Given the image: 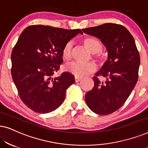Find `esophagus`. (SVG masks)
I'll use <instances>...</instances> for the list:
<instances>
[{
  "instance_id": "34e87169",
  "label": "esophagus",
  "mask_w": 148,
  "mask_h": 148,
  "mask_svg": "<svg viewBox=\"0 0 148 148\" xmlns=\"http://www.w3.org/2000/svg\"><path fill=\"white\" fill-rule=\"evenodd\" d=\"M75 82H79V81L82 80V78L77 77H75Z\"/></svg>"
}]
</instances>
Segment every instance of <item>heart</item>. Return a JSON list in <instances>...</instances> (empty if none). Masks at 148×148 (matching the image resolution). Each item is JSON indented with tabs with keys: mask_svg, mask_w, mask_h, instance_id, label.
Instances as JSON below:
<instances>
[{
	"mask_svg": "<svg viewBox=\"0 0 148 148\" xmlns=\"http://www.w3.org/2000/svg\"><path fill=\"white\" fill-rule=\"evenodd\" d=\"M82 42L86 48L94 54V57L97 59L101 60L102 58V54L101 51L102 50L103 46L101 42L96 38L93 37H85L82 40ZM62 57L64 60H70L72 58V43L69 42L65 44L62 50ZM65 69L70 73H71L77 77L88 75L92 73L96 70V66L93 62H71L67 64L65 66Z\"/></svg>",
	"mask_w": 148,
	"mask_h": 148,
	"instance_id": "b5f03b06",
	"label": "heart"
}]
</instances>
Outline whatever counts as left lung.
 <instances>
[{
    "label": "left lung",
    "instance_id": "left-lung-1",
    "mask_svg": "<svg viewBox=\"0 0 148 148\" xmlns=\"http://www.w3.org/2000/svg\"><path fill=\"white\" fill-rule=\"evenodd\" d=\"M101 40L108 50V60L93 77L94 86L86 95L93 112L107 115L124 104L138 79L140 57L134 38L124 26L104 23L83 29ZM105 79L104 82L99 79Z\"/></svg>",
    "mask_w": 148,
    "mask_h": 148
}]
</instances>
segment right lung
Wrapping results in <instances>:
<instances>
[{
    "label": "right lung",
    "mask_w": 148,
    "mask_h": 148,
    "mask_svg": "<svg viewBox=\"0 0 148 148\" xmlns=\"http://www.w3.org/2000/svg\"><path fill=\"white\" fill-rule=\"evenodd\" d=\"M81 29L34 25L22 32L11 53V75L23 102L34 112L48 113L58 108L66 90L75 82L63 72L53 77L63 62L62 50Z\"/></svg>",
    "instance_id": "1"
}]
</instances>
